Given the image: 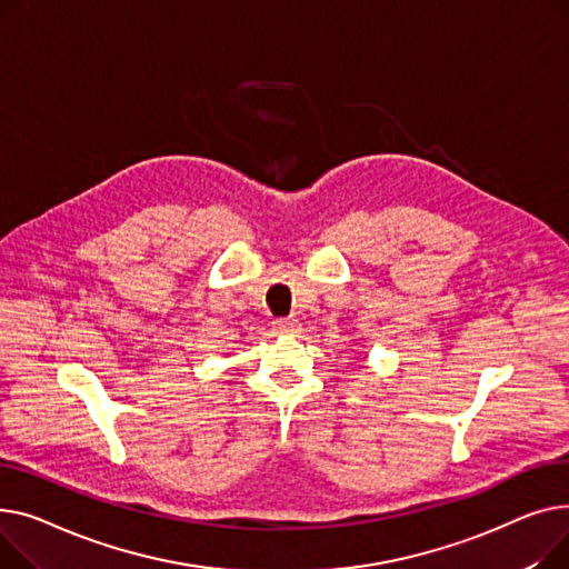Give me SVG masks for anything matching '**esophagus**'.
<instances>
[{
    "label": "esophagus",
    "mask_w": 569,
    "mask_h": 569,
    "mask_svg": "<svg viewBox=\"0 0 569 569\" xmlns=\"http://www.w3.org/2000/svg\"><path fill=\"white\" fill-rule=\"evenodd\" d=\"M273 328H276V332H280V336H296V332L300 330V323H298V319H276Z\"/></svg>",
    "instance_id": "34e87169"
}]
</instances>
